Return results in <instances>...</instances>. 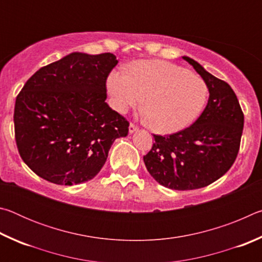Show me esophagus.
<instances>
[{
	"instance_id": "1",
	"label": "esophagus",
	"mask_w": 262,
	"mask_h": 262,
	"mask_svg": "<svg viewBox=\"0 0 262 262\" xmlns=\"http://www.w3.org/2000/svg\"><path fill=\"white\" fill-rule=\"evenodd\" d=\"M137 129H139V127H137L136 125H134V123H130V125H129V133H130V134H133V133H135Z\"/></svg>"
}]
</instances>
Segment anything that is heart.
I'll return each mask as SVG.
<instances>
[{
    "label": "heart",
    "instance_id": "obj_1",
    "mask_svg": "<svg viewBox=\"0 0 262 262\" xmlns=\"http://www.w3.org/2000/svg\"><path fill=\"white\" fill-rule=\"evenodd\" d=\"M107 90L113 107L120 113L143 101L145 119L162 134L192 125L208 98V86L202 78L180 66L159 60L137 61L129 73L114 70L107 78Z\"/></svg>",
    "mask_w": 262,
    "mask_h": 262
}]
</instances>
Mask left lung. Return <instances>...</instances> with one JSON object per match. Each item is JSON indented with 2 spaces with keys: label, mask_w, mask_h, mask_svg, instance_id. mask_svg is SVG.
<instances>
[{
  "label": "left lung",
  "mask_w": 262,
  "mask_h": 262,
  "mask_svg": "<svg viewBox=\"0 0 262 262\" xmlns=\"http://www.w3.org/2000/svg\"><path fill=\"white\" fill-rule=\"evenodd\" d=\"M206 82L209 99L192 126L171 135H154L155 143L143 156L152 178L167 188H202L227 173L237 158L244 127V114L231 86L208 73L188 56Z\"/></svg>",
  "instance_id": "8db88e82"
}]
</instances>
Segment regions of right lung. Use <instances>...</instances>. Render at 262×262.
<instances>
[{"label":"right lung","instance_id":"1","mask_svg":"<svg viewBox=\"0 0 262 262\" xmlns=\"http://www.w3.org/2000/svg\"><path fill=\"white\" fill-rule=\"evenodd\" d=\"M112 53L75 52L31 76L16 98L15 139L35 174L56 185L91 180L101 170L128 122L105 103Z\"/></svg>","mask_w":262,"mask_h":262}]
</instances>
